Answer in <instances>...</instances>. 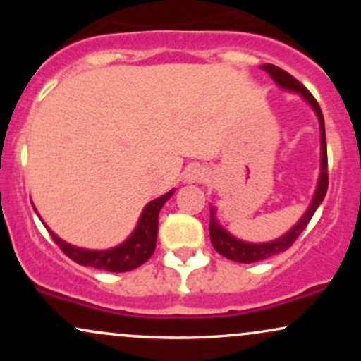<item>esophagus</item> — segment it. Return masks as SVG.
<instances>
[{"mask_svg": "<svg viewBox=\"0 0 361 361\" xmlns=\"http://www.w3.org/2000/svg\"><path fill=\"white\" fill-rule=\"evenodd\" d=\"M183 178H185V181H188V183H195V181H204L207 178V171L200 166H188L185 169Z\"/></svg>", "mask_w": 361, "mask_h": 361, "instance_id": "34e87169", "label": "esophagus"}]
</instances>
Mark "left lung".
<instances>
[{
    "instance_id": "1",
    "label": "left lung",
    "mask_w": 361,
    "mask_h": 361,
    "mask_svg": "<svg viewBox=\"0 0 361 361\" xmlns=\"http://www.w3.org/2000/svg\"><path fill=\"white\" fill-rule=\"evenodd\" d=\"M261 69H264L270 76L273 78V81L280 86V88L287 90V91H293V93H299L305 102L312 106V110L316 111L317 118H319V127H321V175H319V181H317V188L316 193H314L312 202H310L309 209L305 210V214L302 215V219L292 229L288 231L287 234H283L281 238L275 239V241H268V243H246L241 241V239L234 238L233 234L227 233L226 229L217 222V217H215V209L210 207V226H209V233H210V241H212V246L215 247V251L219 255H222L224 258L238 261V263H255V261H261L267 259L270 256L279 255V252L287 251L290 246H292L293 241L302 234V231L307 227V224L312 219L314 212L317 210V207L322 204L324 200L326 192H327V149H326V130H324V117H322V111L319 103L316 102V98L309 93V90H305L304 85H300L299 81L295 80L293 76H290L287 71L283 69L276 68L273 64H263Z\"/></svg>"
}]
</instances>
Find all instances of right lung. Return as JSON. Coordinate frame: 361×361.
I'll return each instance as SVG.
<instances>
[{
  "instance_id": "obj_1",
  "label": "right lung",
  "mask_w": 361,
  "mask_h": 361,
  "mask_svg": "<svg viewBox=\"0 0 361 361\" xmlns=\"http://www.w3.org/2000/svg\"><path fill=\"white\" fill-rule=\"evenodd\" d=\"M175 193V190L164 193L163 197L156 198V200L149 202L144 207L142 214L137 222V227L134 233L128 235L122 244L110 247V250L94 251V250H82V247L71 246V244L64 243L61 238H57L47 227L49 234L56 241L57 246L64 251L66 256H69L73 261L82 267L98 268V270L106 271H130L134 268L140 267L142 263L151 258L152 252L156 250V238H157V215H159L161 207L168 202V198Z\"/></svg>"
}]
</instances>
